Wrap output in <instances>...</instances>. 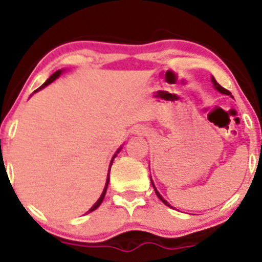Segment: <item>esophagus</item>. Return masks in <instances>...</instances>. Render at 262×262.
I'll use <instances>...</instances> for the list:
<instances>
[{
    "instance_id": "1",
    "label": "esophagus",
    "mask_w": 262,
    "mask_h": 262,
    "mask_svg": "<svg viewBox=\"0 0 262 262\" xmlns=\"http://www.w3.org/2000/svg\"><path fill=\"white\" fill-rule=\"evenodd\" d=\"M147 132L144 130V128H138L137 129V134H146Z\"/></svg>"
}]
</instances>
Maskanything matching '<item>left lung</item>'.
<instances>
[{
	"mask_svg": "<svg viewBox=\"0 0 262 262\" xmlns=\"http://www.w3.org/2000/svg\"><path fill=\"white\" fill-rule=\"evenodd\" d=\"M212 83H213L214 89H215V90H216V91H219V92H221V94H223V95H231V92H229V91H228V90H226V89H224V87H222V86H221V84H219V83H218V82H216V81H215V78H214V77H212ZM231 96H232V95H231ZM150 182H152V185H153V189H155V191H156V195H157V196H158V198H160V200H161V202H162V203H163V204H165V205H167V207H171V205H170V204H168V203H167V202H166V200H165V199H163V198H162V196H161V194H160V192H158V191H157V189H156L155 184H153V181H152V178H150Z\"/></svg>",
	"mask_w": 262,
	"mask_h": 262,
	"instance_id": "left-lung-1",
	"label": "left lung"
}]
</instances>
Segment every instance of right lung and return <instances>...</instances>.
<instances>
[{
    "label": "right lung",
    "instance_id": "obj_1",
    "mask_svg": "<svg viewBox=\"0 0 262 262\" xmlns=\"http://www.w3.org/2000/svg\"><path fill=\"white\" fill-rule=\"evenodd\" d=\"M62 72H63V70H59V71H57V72H54V73H53V75H52V76H50V77L48 78V80H47L46 82H44V83H43V84H41V86H40V87H39V89H38V90H40V89H44V87H46V86H48V84H49V83H52V82H53V81H54V80H57V78H58V77H59V76H60V75H62ZM38 90H36V91H38ZM120 149H121V147H120V148H119V149H118V150H116V152H115V155H114V156H113V158H112V162H110V167H112V165H113V161H114V158L116 157V155H118V153H119V152H120ZM109 171H110V170H109ZM109 180H110V178H109V173H107L106 184H105V187H104V191H102V192H101V196H100V198H99V200H97V202H96V203H95V204H94V205H92V207H91V209H90V210H89V212H87V213H91V212H94V210H95V209H97V208H99V207H100V204H101V203H102V200H104V198H105V194H106V189H107V185H109Z\"/></svg>",
    "mask_w": 262,
    "mask_h": 262
}]
</instances>
